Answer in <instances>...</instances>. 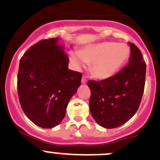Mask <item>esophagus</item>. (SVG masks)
Listing matches in <instances>:
<instances>
[{
    "mask_svg": "<svg viewBox=\"0 0 160 160\" xmlns=\"http://www.w3.org/2000/svg\"><path fill=\"white\" fill-rule=\"evenodd\" d=\"M82 84H86L87 83V80H86V78L85 77L82 78Z\"/></svg>",
    "mask_w": 160,
    "mask_h": 160,
    "instance_id": "obj_1",
    "label": "esophagus"
}]
</instances>
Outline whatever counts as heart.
<instances>
[{
  "mask_svg": "<svg viewBox=\"0 0 160 160\" xmlns=\"http://www.w3.org/2000/svg\"><path fill=\"white\" fill-rule=\"evenodd\" d=\"M129 48L124 43L104 42L90 45L76 52H70V58L76 67L90 64V71L94 77L105 79L112 77L127 61Z\"/></svg>",
  "mask_w": 160,
  "mask_h": 160,
  "instance_id": "b5f03b06",
  "label": "heart"
}]
</instances>
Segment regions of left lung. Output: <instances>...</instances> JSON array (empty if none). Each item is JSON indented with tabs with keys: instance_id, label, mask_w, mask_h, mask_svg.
I'll return each instance as SVG.
<instances>
[{
	"instance_id": "left-lung-1",
	"label": "left lung",
	"mask_w": 160,
	"mask_h": 160,
	"mask_svg": "<svg viewBox=\"0 0 160 160\" xmlns=\"http://www.w3.org/2000/svg\"><path fill=\"white\" fill-rule=\"evenodd\" d=\"M131 51L128 65L112 77L89 81L91 91L90 110L99 125L114 128L131 119L138 109L145 84L146 63L141 51L128 43Z\"/></svg>"
}]
</instances>
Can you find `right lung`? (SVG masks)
<instances>
[{"instance_id":"right-lung-1","label":"right lung","mask_w":160,"mask_h":160,"mask_svg":"<svg viewBox=\"0 0 160 160\" xmlns=\"http://www.w3.org/2000/svg\"><path fill=\"white\" fill-rule=\"evenodd\" d=\"M60 38L31 47L20 61L17 90L23 112L43 128L60 124L70 98L81 85L82 74L68 69Z\"/></svg>"}]
</instances>
